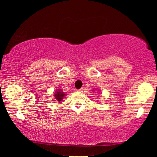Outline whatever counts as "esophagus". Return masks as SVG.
<instances>
[{"label": "esophagus", "instance_id": "34e87169", "mask_svg": "<svg viewBox=\"0 0 157 157\" xmlns=\"http://www.w3.org/2000/svg\"><path fill=\"white\" fill-rule=\"evenodd\" d=\"M82 91H83V88H82V89H78V90H77V91H78V92H82Z\"/></svg>", "mask_w": 157, "mask_h": 157}]
</instances>
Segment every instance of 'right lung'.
<instances>
[{
    "mask_svg": "<svg viewBox=\"0 0 157 157\" xmlns=\"http://www.w3.org/2000/svg\"><path fill=\"white\" fill-rule=\"evenodd\" d=\"M65 95L66 94H63V92L62 91V89H59L56 90V91H55V94H54V97L55 99H56V100L58 101V102H61Z\"/></svg>",
    "mask_w": 157,
    "mask_h": 157,
    "instance_id": "right-lung-1",
    "label": "right lung"
}]
</instances>
